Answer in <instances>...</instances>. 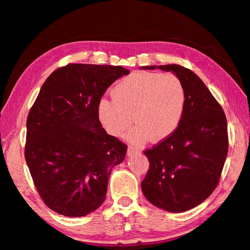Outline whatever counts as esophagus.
<instances>
[{"label": "esophagus", "mask_w": 250, "mask_h": 250, "mask_svg": "<svg viewBox=\"0 0 250 250\" xmlns=\"http://www.w3.org/2000/svg\"><path fill=\"white\" fill-rule=\"evenodd\" d=\"M140 150L138 149V147H134V146H129L128 147V155L131 156L133 154H137V153H140Z\"/></svg>", "instance_id": "34e87169"}]
</instances>
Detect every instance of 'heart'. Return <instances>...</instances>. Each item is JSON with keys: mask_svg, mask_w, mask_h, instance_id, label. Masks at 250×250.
<instances>
[{"mask_svg": "<svg viewBox=\"0 0 250 250\" xmlns=\"http://www.w3.org/2000/svg\"><path fill=\"white\" fill-rule=\"evenodd\" d=\"M113 99H101L97 115L104 130L121 137L133 122L125 139L134 145L160 142L175 132L183 118L186 92L174 75L133 73L112 88Z\"/></svg>", "mask_w": 250, "mask_h": 250, "instance_id": "obj_1", "label": "heart"}]
</instances>
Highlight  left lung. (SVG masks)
<instances>
[{"label": "left lung", "instance_id": "8db88e82", "mask_svg": "<svg viewBox=\"0 0 250 250\" xmlns=\"http://www.w3.org/2000/svg\"><path fill=\"white\" fill-rule=\"evenodd\" d=\"M155 68L181 80L186 104L175 132L145 151L150 168L141 188L151 204L182 213L200 205L216 188L228 151L226 116L192 70L175 64L142 67Z\"/></svg>", "mask_w": 250, "mask_h": 250}]
</instances>
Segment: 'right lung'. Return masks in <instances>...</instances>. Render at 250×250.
Here are the masks:
<instances>
[{"label": "right lung", "instance_id": "1", "mask_svg": "<svg viewBox=\"0 0 250 250\" xmlns=\"http://www.w3.org/2000/svg\"><path fill=\"white\" fill-rule=\"evenodd\" d=\"M128 74L121 66L68 64L42 86L27 117L25 160L42 200L56 213L86 216L105 200L126 146L105 132L97 104Z\"/></svg>", "mask_w": 250, "mask_h": 250}]
</instances>
